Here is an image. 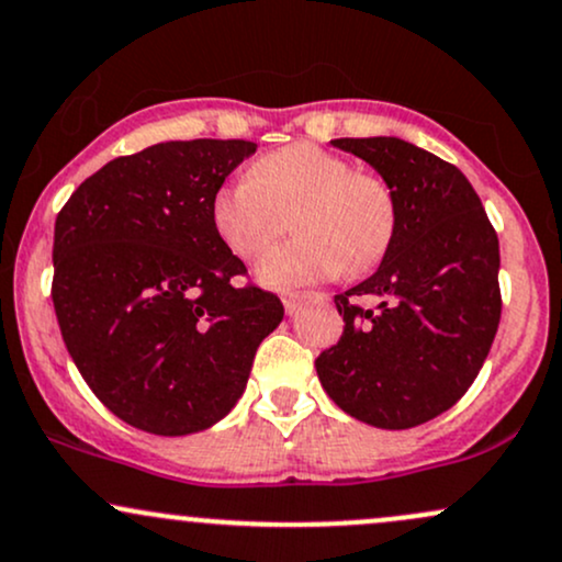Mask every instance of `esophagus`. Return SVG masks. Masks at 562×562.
I'll return each mask as SVG.
<instances>
[{
  "instance_id": "1",
  "label": "esophagus",
  "mask_w": 562,
  "mask_h": 562,
  "mask_svg": "<svg viewBox=\"0 0 562 562\" xmlns=\"http://www.w3.org/2000/svg\"><path fill=\"white\" fill-rule=\"evenodd\" d=\"M282 303H285V312L290 314V317H293V314L301 308L303 299H301V295H285V299H282Z\"/></svg>"
}]
</instances>
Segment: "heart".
I'll list each match as a JSON object with an SVG mask.
<instances>
[{
  "label": "heart",
  "instance_id": "1",
  "mask_svg": "<svg viewBox=\"0 0 562 562\" xmlns=\"http://www.w3.org/2000/svg\"><path fill=\"white\" fill-rule=\"evenodd\" d=\"M285 216L295 237L263 256L256 272L274 290L375 267L396 227V203L383 179L351 171L346 158L312 142L267 153L248 177L222 184L211 198L216 237L240 261L259 259L285 229Z\"/></svg>",
  "mask_w": 562,
  "mask_h": 562
}]
</instances>
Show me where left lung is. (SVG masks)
Masks as SVG:
<instances>
[{
  "mask_svg": "<svg viewBox=\"0 0 562 562\" xmlns=\"http://www.w3.org/2000/svg\"><path fill=\"white\" fill-rule=\"evenodd\" d=\"M333 145L383 177L396 227L375 274L335 295L344 335L314 364L346 415L415 428L460 402L486 362L502 314L499 240L457 166L398 137Z\"/></svg>",
  "mask_w": 562,
  "mask_h": 562,
  "instance_id": "8db88e82",
  "label": "left lung"
}]
</instances>
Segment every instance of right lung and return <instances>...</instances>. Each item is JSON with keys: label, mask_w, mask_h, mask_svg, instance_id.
<instances>
[{"label": "right lung", "mask_w": 562, "mask_h": 562, "mask_svg": "<svg viewBox=\"0 0 562 562\" xmlns=\"http://www.w3.org/2000/svg\"><path fill=\"white\" fill-rule=\"evenodd\" d=\"M256 142H160L115 158L55 222L53 303L81 378L115 417L187 436L229 415L280 299L232 285L245 263L211 224V198Z\"/></svg>", "instance_id": "right-lung-1"}]
</instances>
